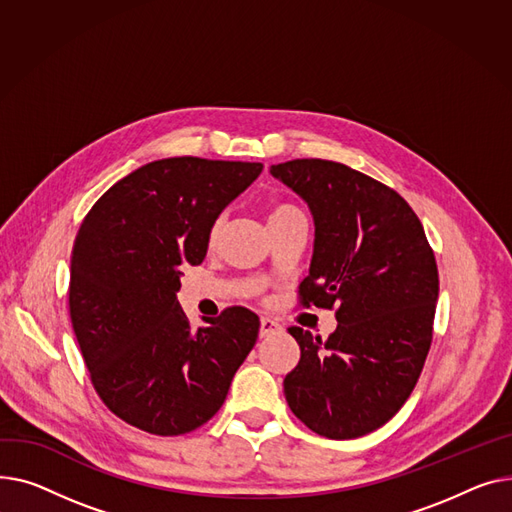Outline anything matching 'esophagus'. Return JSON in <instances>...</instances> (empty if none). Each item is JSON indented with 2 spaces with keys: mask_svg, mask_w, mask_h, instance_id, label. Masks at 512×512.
Wrapping results in <instances>:
<instances>
[{
  "mask_svg": "<svg viewBox=\"0 0 512 512\" xmlns=\"http://www.w3.org/2000/svg\"><path fill=\"white\" fill-rule=\"evenodd\" d=\"M281 333V324L275 322L273 318H260V337H270V335H277Z\"/></svg>",
  "mask_w": 512,
  "mask_h": 512,
  "instance_id": "obj_1",
  "label": "esophagus"
}]
</instances>
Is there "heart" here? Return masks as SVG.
Here are the masks:
<instances>
[{
	"instance_id": "b5f03b06",
	"label": "heart",
	"mask_w": 512,
	"mask_h": 512,
	"mask_svg": "<svg viewBox=\"0 0 512 512\" xmlns=\"http://www.w3.org/2000/svg\"><path fill=\"white\" fill-rule=\"evenodd\" d=\"M289 210H295V206H289V204H281V206H275L273 210H270L268 219L279 217V215H285V213H289ZM221 225H223V219H217L213 225H210V229H208V242H215L217 235H219V231H221Z\"/></svg>"
}]
</instances>
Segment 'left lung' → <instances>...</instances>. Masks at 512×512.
I'll list each match as a JSON object with an SVG mask.
<instances>
[{"label": "left lung", "instance_id": "8db88e82", "mask_svg": "<svg viewBox=\"0 0 512 512\" xmlns=\"http://www.w3.org/2000/svg\"><path fill=\"white\" fill-rule=\"evenodd\" d=\"M270 173L314 217L310 275L299 304L337 308L326 341L291 326L299 364L285 399L316 434L347 440L384 426L409 399L432 345L438 266L413 208L343 163L295 159Z\"/></svg>", "mask_w": 512, "mask_h": 512}]
</instances>
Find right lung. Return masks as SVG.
Wrapping results in <instances>:
<instances>
[{"label":"right lung","mask_w":512,"mask_h":512,"mask_svg":"<svg viewBox=\"0 0 512 512\" xmlns=\"http://www.w3.org/2000/svg\"><path fill=\"white\" fill-rule=\"evenodd\" d=\"M262 163L161 159L119 179L88 210L70 264V318L101 401L157 436L213 417L252 351L260 320L242 306L192 330L177 302L208 229Z\"/></svg>","instance_id":"1"}]
</instances>
